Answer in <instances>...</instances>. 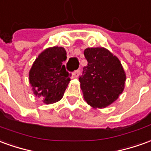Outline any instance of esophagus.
I'll list each match as a JSON object with an SVG mask.
<instances>
[{
  "mask_svg": "<svg viewBox=\"0 0 151 151\" xmlns=\"http://www.w3.org/2000/svg\"><path fill=\"white\" fill-rule=\"evenodd\" d=\"M79 73H80V68L77 69V70H75V71L73 72V78H78L79 75Z\"/></svg>",
  "mask_w": 151,
  "mask_h": 151,
  "instance_id": "34e87169",
  "label": "esophagus"
}]
</instances>
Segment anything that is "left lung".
<instances>
[{"mask_svg":"<svg viewBox=\"0 0 151 151\" xmlns=\"http://www.w3.org/2000/svg\"><path fill=\"white\" fill-rule=\"evenodd\" d=\"M87 65L79 77L86 103L94 108L112 104L123 92L126 75L118 58L102 47L86 48Z\"/></svg>","mask_w":151,"mask_h":151,"instance_id":"left-lung-1","label":"left lung"}]
</instances>
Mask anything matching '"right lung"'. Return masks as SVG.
<instances>
[{
    "mask_svg": "<svg viewBox=\"0 0 151 151\" xmlns=\"http://www.w3.org/2000/svg\"><path fill=\"white\" fill-rule=\"evenodd\" d=\"M65 48L55 46L40 54L32 66L29 82L34 94L46 104L61 100L68 86L71 73L65 68Z\"/></svg>",
    "mask_w": 151,
    "mask_h": 151,
    "instance_id": "right-lung-1",
    "label": "right lung"
}]
</instances>
